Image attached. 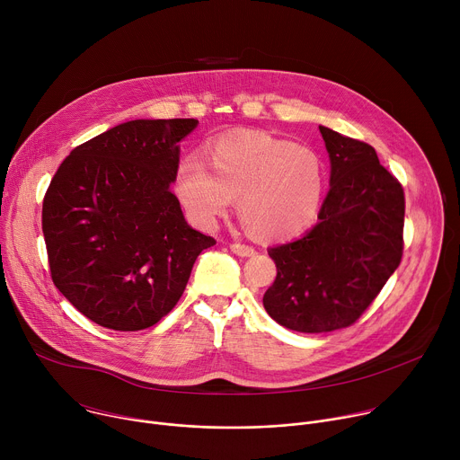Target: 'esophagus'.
Segmentation results:
<instances>
[{
    "mask_svg": "<svg viewBox=\"0 0 460 460\" xmlns=\"http://www.w3.org/2000/svg\"><path fill=\"white\" fill-rule=\"evenodd\" d=\"M229 249H231L234 254H238V256H252V254H254V249H252L251 245L238 243V242L231 243V245H229Z\"/></svg>",
    "mask_w": 460,
    "mask_h": 460,
    "instance_id": "1",
    "label": "esophagus"
}]
</instances>
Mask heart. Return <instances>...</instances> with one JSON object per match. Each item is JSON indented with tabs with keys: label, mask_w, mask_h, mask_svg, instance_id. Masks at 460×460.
<instances>
[{
	"label": "heart",
	"mask_w": 460,
	"mask_h": 460,
	"mask_svg": "<svg viewBox=\"0 0 460 460\" xmlns=\"http://www.w3.org/2000/svg\"><path fill=\"white\" fill-rule=\"evenodd\" d=\"M208 164L185 156L174 172V194L187 218L213 229L238 199L245 229L260 240H286L316 220L325 194V162L307 146L266 133L215 140Z\"/></svg>",
	"instance_id": "b5f03b06"
}]
</instances>
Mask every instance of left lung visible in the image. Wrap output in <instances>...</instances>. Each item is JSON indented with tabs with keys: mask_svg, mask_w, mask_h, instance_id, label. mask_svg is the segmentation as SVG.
Returning <instances> with one entry per match:
<instances>
[{
	"mask_svg": "<svg viewBox=\"0 0 460 460\" xmlns=\"http://www.w3.org/2000/svg\"><path fill=\"white\" fill-rule=\"evenodd\" d=\"M330 192L302 238L270 247L277 279L268 314L288 330L327 333L355 323L401 264L404 189L369 144L320 125Z\"/></svg>",
	"mask_w": 460,
	"mask_h": 460,
	"instance_id": "1",
	"label": "left lung"
}]
</instances>
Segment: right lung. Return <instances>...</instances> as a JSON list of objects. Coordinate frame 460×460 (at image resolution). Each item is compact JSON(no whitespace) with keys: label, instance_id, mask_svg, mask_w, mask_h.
Here are the masks:
<instances>
[{"label":"right lung","instance_id":"right-lung-1","mask_svg":"<svg viewBox=\"0 0 460 460\" xmlns=\"http://www.w3.org/2000/svg\"><path fill=\"white\" fill-rule=\"evenodd\" d=\"M194 118L130 119L78 146L43 199L54 286L89 320L140 332L180 300L213 236L192 229L171 190Z\"/></svg>","mask_w":460,"mask_h":460}]
</instances>
